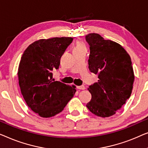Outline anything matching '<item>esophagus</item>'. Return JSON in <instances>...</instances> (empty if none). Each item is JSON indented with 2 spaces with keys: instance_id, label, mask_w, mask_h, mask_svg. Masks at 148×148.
Here are the masks:
<instances>
[{
  "instance_id": "1",
  "label": "esophagus",
  "mask_w": 148,
  "mask_h": 148,
  "mask_svg": "<svg viewBox=\"0 0 148 148\" xmlns=\"http://www.w3.org/2000/svg\"><path fill=\"white\" fill-rule=\"evenodd\" d=\"M78 88L80 89V90H84L85 89V86L84 85H82V86H78Z\"/></svg>"
}]
</instances>
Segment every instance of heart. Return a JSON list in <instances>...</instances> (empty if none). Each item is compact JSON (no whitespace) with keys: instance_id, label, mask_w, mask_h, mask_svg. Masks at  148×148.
Returning <instances> with one entry per match:
<instances>
[{"instance_id":"obj_1","label":"heart","mask_w":148,"mask_h":148,"mask_svg":"<svg viewBox=\"0 0 148 148\" xmlns=\"http://www.w3.org/2000/svg\"><path fill=\"white\" fill-rule=\"evenodd\" d=\"M86 49V45L82 41H78L76 43V45H74V48H73V51H76V50H78V49Z\"/></svg>"}]
</instances>
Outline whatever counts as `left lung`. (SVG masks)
Listing matches in <instances>:
<instances>
[{
    "label": "left lung",
    "instance_id": "8db88e82",
    "mask_svg": "<svg viewBox=\"0 0 148 148\" xmlns=\"http://www.w3.org/2000/svg\"><path fill=\"white\" fill-rule=\"evenodd\" d=\"M88 68L98 75L97 82L88 88L92 95L86 107L91 113L108 117L116 113L132 94L134 72L132 60L119 43L105 40L97 33H89Z\"/></svg>",
    "mask_w": 148,
    "mask_h": 148
}]
</instances>
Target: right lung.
I'll return each mask as SVG.
<instances>
[{
	"label": "right lung",
	"instance_id": "add662e5",
	"mask_svg": "<svg viewBox=\"0 0 148 148\" xmlns=\"http://www.w3.org/2000/svg\"><path fill=\"white\" fill-rule=\"evenodd\" d=\"M72 40L65 37L39 39L22 55L17 73L21 92L28 107L41 117L62 112L76 92L74 85L55 81L52 77Z\"/></svg>",
	"mask_w": 148,
	"mask_h": 148
}]
</instances>
